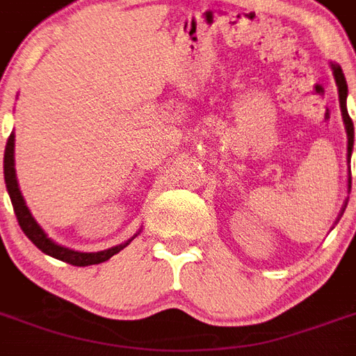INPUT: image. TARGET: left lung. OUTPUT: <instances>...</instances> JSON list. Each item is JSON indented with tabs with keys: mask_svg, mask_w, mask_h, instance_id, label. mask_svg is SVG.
Returning a JSON list of instances; mask_svg holds the SVG:
<instances>
[{
	"mask_svg": "<svg viewBox=\"0 0 356 356\" xmlns=\"http://www.w3.org/2000/svg\"><path fill=\"white\" fill-rule=\"evenodd\" d=\"M332 72H334V80H336L337 86V93H339V108H341V118H343V124H345V131H347V158L351 160L353 154V143H355V127H353V120L349 118V112H347V81H345L343 70H341V66L334 65L332 63ZM347 188L351 191V177L347 181ZM343 211V209H341Z\"/></svg>",
	"mask_w": 356,
	"mask_h": 356,
	"instance_id": "left-lung-1",
	"label": "left lung"
}]
</instances>
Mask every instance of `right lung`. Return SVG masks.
I'll return each mask as SVG.
<instances>
[{
  "mask_svg": "<svg viewBox=\"0 0 356 356\" xmlns=\"http://www.w3.org/2000/svg\"><path fill=\"white\" fill-rule=\"evenodd\" d=\"M3 173H5V185H7V193H9V198H11L13 209H15V216H17V221H19L20 229L26 234L28 238L32 240V244L42 250L43 254L51 255L55 259H60V261L70 263V265H76V267H88V265H99L102 261H108L112 255H116L118 252H122L125 246H129V242L133 238H129L124 244L120 246L108 248V250H102V252H91V254H86V252H74L70 248H65L53 242V240L43 232V229L38 225L30 209H28L26 202L22 198V193H20L19 183H17V171H15V133L9 135L7 139V147H5V156H3Z\"/></svg>",
  "mask_w": 356,
  "mask_h": 356,
  "instance_id": "add662e5",
  "label": "right lung"
}]
</instances>
